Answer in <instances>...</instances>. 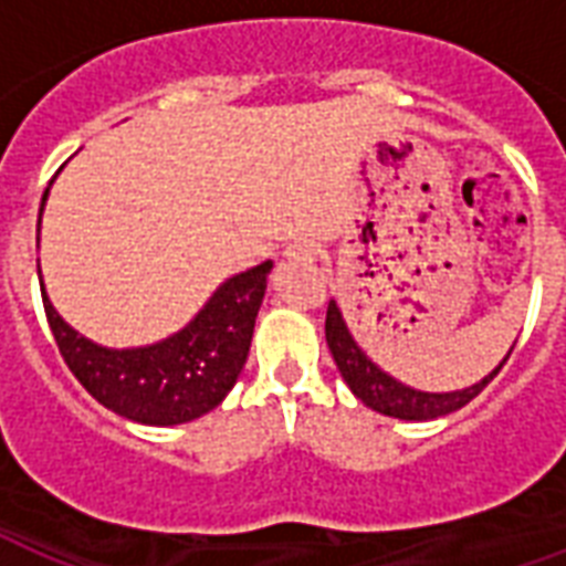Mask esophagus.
<instances>
[{"label": "esophagus", "mask_w": 566, "mask_h": 566, "mask_svg": "<svg viewBox=\"0 0 566 566\" xmlns=\"http://www.w3.org/2000/svg\"><path fill=\"white\" fill-rule=\"evenodd\" d=\"M287 258H296V261H311V258H317V243H311V240H300V243L287 247Z\"/></svg>", "instance_id": "obj_1"}]
</instances>
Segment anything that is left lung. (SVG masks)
Returning a JSON list of instances; mask_svg holds the SVG:
<instances>
[{
  "label": "left lung",
  "instance_id": "1",
  "mask_svg": "<svg viewBox=\"0 0 566 566\" xmlns=\"http://www.w3.org/2000/svg\"><path fill=\"white\" fill-rule=\"evenodd\" d=\"M326 340L337 370H340L344 381L349 385V390L367 408H373L378 413H387V417H399V420H434V417H443V413L464 408L470 399H475L484 387L491 385L493 376L502 370V364L509 361L511 355H505V361L491 376H484L479 385L464 387V390H452V394H422V390L405 387L402 381H396V378L378 370L376 364L358 349V344L349 335V328H346L335 302H328L326 311Z\"/></svg>",
  "mask_w": 566,
  "mask_h": 566
}]
</instances>
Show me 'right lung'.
I'll return each instance as SVG.
<instances>
[{"instance_id":"right-lung-1","label":"right lung","mask_w":566,"mask_h":566,"mask_svg":"<svg viewBox=\"0 0 566 566\" xmlns=\"http://www.w3.org/2000/svg\"><path fill=\"white\" fill-rule=\"evenodd\" d=\"M270 270L273 261H264L229 279L190 326L144 349H102L84 340L57 317L46 293L43 311L57 353L96 402L144 426H179L217 408L238 381Z\"/></svg>"}]
</instances>
